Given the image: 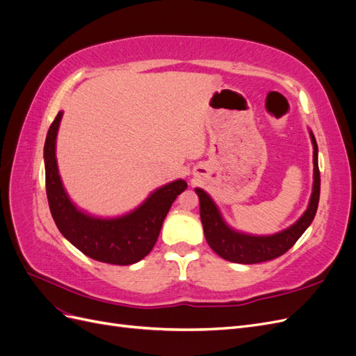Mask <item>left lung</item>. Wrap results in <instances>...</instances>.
Listing matches in <instances>:
<instances>
[{
	"mask_svg": "<svg viewBox=\"0 0 356 356\" xmlns=\"http://www.w3.org/2000/svg\"><path fill=\"white\" fill-rule=\"evenodd\" d=\"M309 134L312 145H314V187H312L310 200L305 213L282 232L257 236L234 230L225 222L218 207L208 193L202 188H195L200 200V220L204 238L212 250L224 260L239 264H255L273 260L285 254L314 221L319 203L321 175L318 166V144L312 131H309Z\"/></svg>",
	"mask_w": 356,
	"mask_h": 356,
	"instance_id": "1",
	"label": "left lung"
}]
</instances>
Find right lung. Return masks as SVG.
I'll use <instances>...</instances> for the list:
<instances>
[{"mask_svg": "<svg viewBox=\"0 0 356 356\" xmlns=\"http://www.w3.org/2000/svg\"><path fill=\"white\" fill-rule=\"evenodd\" d=\"M62 114L59 111L50 124L44 144L46 191L51 217L63 238L84 255L108 264H135L153 250L172 203L187 188V182H168L138 208L115 218L95 217L79 209L63 188L56 161V136Z\"/></svg>", "mask_w": 356, "mask_h": 356, "instance_id": "add662e5", "label": "right lung"}]
</instances>
